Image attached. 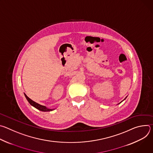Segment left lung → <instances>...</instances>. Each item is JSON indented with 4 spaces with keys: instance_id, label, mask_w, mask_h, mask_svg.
<instances>
[{
    "instance_id": "obj_1",
    "label": "left lung",
    "mask_w": 153,
    "mask_h": 153,
    "mask_svg": "<svg viewBox=\"0 0 153 153\" xmlns=\"http://www.w3.org/2000/svg\"><path fill=\"white\" fill-rule=\"evenodd\" d=\"M126 97H125V99H126ZM125 99H124V100H125ZM123 100H122V101H123ZM121 102H120V103H121Z\"/></svg>"
}]
</instances>
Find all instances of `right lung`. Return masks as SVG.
Listing matches in <instances>:
<instances>
[{
	"instance_id": "obj_1",
	"label": "right lung",
	"mask_w": 153,
	"mask_h": 153,
	"mask_svg": "<svg viewBox=\"0 0 153 153\" xmlns=\"http://www.w3.org/2000/svg\"><path fill=\"white\" fill-rule=\"evenodd\" d=\"M25 96L26 97V99H27V100L28 101V102L30 103V104L31 105H32L33 106H34V108H37V110L41 111H43V112H47V111H51L53 110H54L55 108H53V109H51V108H47V106H43V105H40L36 102H35L34 101L32 100L31 99H30L25 93Z\"/></svg>"
}]
</instances>
